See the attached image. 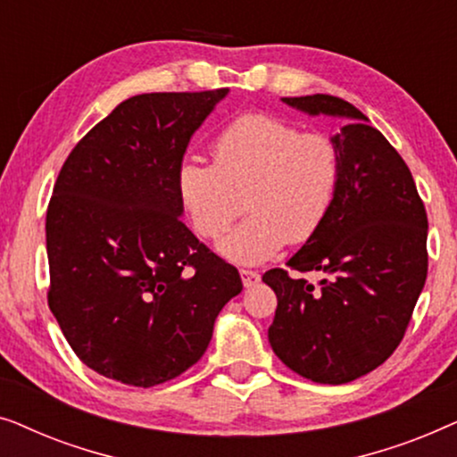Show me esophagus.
<instances>
[{
	"instance_id": "1",
	"label": "esophagus",
	"mask_w": 457,
	"mask_h": 457,
	"mask_svg": "<svg viewBox=\"0 0 457 457\" xmlns=\"http://www.w3.org/2000/svg\"><path fill=\"white\" fill-rule=\"evenodd\" d=\"M241 274V280H243V287L245 289H252V287H255L260 283V274L253 272V270H239Z\"/></svg>"
}]
</instances>
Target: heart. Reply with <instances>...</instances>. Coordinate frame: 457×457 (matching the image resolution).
I'll return each instance as SVG.
<instances>
[{"instance_id": "heart-1", "label": "heart", "mask_w": 457, "mask_h": 457, "mask_svg": "<svg viewBox=\"0 0 457 457\" xmlns=\"http://www.w3.org/2000/svg\"><path fill=\"white\" fill-rule=\"evenodd\" d=\"M214 166L185 158L177 168V195L191 227L218 239L241 214L249 218L218 243L235 264L272 260L285 243L314 237L333 210L341 185V149L328 135L303 133L270 114H243L212 143Z\"/></svg>"}]
</instances>
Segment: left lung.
<instances>
[{"instance_id":"1","label":"left lung","mask_w":457,"mask_h":457,"mask_svg":"<svg viewBox=\"0 0 457 457\" xmlns=\"http://www.w3.org/2000/svg\"><path fill=\"white\" fill-rule=\"evenodd\" d=\"M283 104L343 120L330 137L343 172L327 222L287 262L327 278L314 287L283 268L262 277L278 299L268 341L291 370L343 385L372 372L403 339L427 280V210L402 155L355 105L322 93Z\"/></svg>"}]
</instances>
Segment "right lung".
I'll return each instance as SVG.
<instances>
[{
	"label": "right lung",
	"mask_w": 457,
	"mask_h": 457,
	"mask_svg": "<svg viewBox=\"0 0 457 457\" xmlns=\"http://www.w3.org/2000/svg\"><path fill=\"white\" fill-rule=\"evenodd\" d=\"M228 89L143 93L72 149L46 218L49 310L105 378L166 383L202 358L243 289L235 266L185 227L177 168Z\"/></svg>",
	"instance_id": "obj_1"
}]
</instances>
